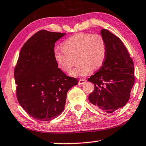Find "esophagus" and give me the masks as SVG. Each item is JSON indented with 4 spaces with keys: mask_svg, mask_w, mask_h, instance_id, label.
Masks as SVG:
<instances>
[{
    "mask_svg": "<svg viewBox=\"0 0 146 146\" xmlns=\"http://www.w3.org/2000/svg\"><path fill=\"white\" fill-rule=\"evenodd\" d=\"M86 82H87V80H85V79H80V80H79V82H78V84L79 85H83V84H84V83H85Z\"/></svg>",
    "mask_w": 146,
    "mask_h": 146,
    "instance_id": "34e87169",
    "label": "esophagus"
}]
</instances>
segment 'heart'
Listing matches in <instances>:
<instances>
[{
  "label": "heart",
  "mask_w": 146,
  "mask_h": 146,
  "mask_svg": "<svg viewBox=\"0 0 146 146\" xmlns=\"http://www.w3.org/2000/svg\"><path fill=\"white\" fill-rule=\"evenodd\" d=\"M61 48L54 50L55 61L57 67L67 73L72 68L75 59L78 64L71 71L72 77L85 76L90 70H98L104 64L107 53L106 40L97 33H76L64 40Z\"/></svg>",
  "instance_id": "heart-1"
}]
</instances>
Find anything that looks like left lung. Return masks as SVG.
<instances>
[{
	"mask_svg": "<svg viewBox=\"0 0 146 146\" xmlns=\"http://www.w3.org/2000/svg\"><path fill=\"white\" fill-rule=\"evenodd\" d=\"M107 53L104 64L88 79L94 85L89 100L96 108L111 113L125 106L135 83L134 64L120 39L109 30L103 29Z\"/></svg>",
	"mask_w": 146,
	"mask_h": 146,
	"instance_id": "left-lung-1",
	"label": "left lung"
}]
</instances>
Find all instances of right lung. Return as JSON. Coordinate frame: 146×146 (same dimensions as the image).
Masks as SVG:
<instances>
[{"label": "right lung", "instance_id": "obj_1", "mask_svg": "<svg viewBox=\"0 0 146 146\" xmlns=\"http://www.w3.org/2000/svg\"><path fill=\"white\" fill-rule=\"evenodd\" d=\"M65 34L45 30L35 33L23 45L14 69L19 104L38 120L60 115L68 90L78 83L57 67L54 57L55 43Z\"/></svg>", "mask_w": 146, "mask_h": 146}]
</instances>
